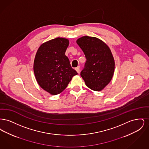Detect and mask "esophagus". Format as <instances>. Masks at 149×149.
<instances>
[{
  "label": "esophagus",
  "mask_w": 149,
  "mask_h": 149,
  "mask_svg": "<svg viewBox=\"0 0 149 149\" xmlns=\"http://www.w3.org/2000/svg\"><path fill=\"white\" fill-rule=\"evenodd\" d=\"M75 70L77 71L78 73H79V72H80V68H79V67L76 68H75Z\"/></svg>",
  "instance_id": "1"
}]
</instances>
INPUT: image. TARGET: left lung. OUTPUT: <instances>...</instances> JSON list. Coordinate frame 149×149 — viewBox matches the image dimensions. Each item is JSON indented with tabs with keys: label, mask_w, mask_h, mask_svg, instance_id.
I'll return each mask as SVG.
<instances>
[{
	"label": "left lung",
	"mask_w": 149,
	"mask_h": 149,
	"mask_svg": "<svg viewBox=\"0 0 149 149\" xmlns=\"http://www.w3.org/2000/svg\"><path fill=\"white\" fill-rule=\"evenodd\" d=\"M86 61L80 75L86 85L94 91H101L113 76L115 62L106 43L95 37L83 36L77 40Z\"/></svg>",
	"instance_id": "left-lung-1"
}]
</instances>
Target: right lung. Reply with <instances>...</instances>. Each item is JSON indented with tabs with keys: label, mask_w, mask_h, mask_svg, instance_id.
<instances>
[{
	"label": "right lung",
	"mask_w": 149,
	"mask_h": 149,
	"mask_svg": "<svg viewBox=\"0 0 149 149\" xmlns=\"http://www.w3.org/2000/svg\"><path fill=\"white\" fill-rule=\"evenodd\" d=\"M69 45L67 38L57 37L42 43L36 54L33 71L41 88L51 95L64 91L78 74L65 54Z\"/></svg>",
	"instance_id": "obj_1"
}]
</instances>
